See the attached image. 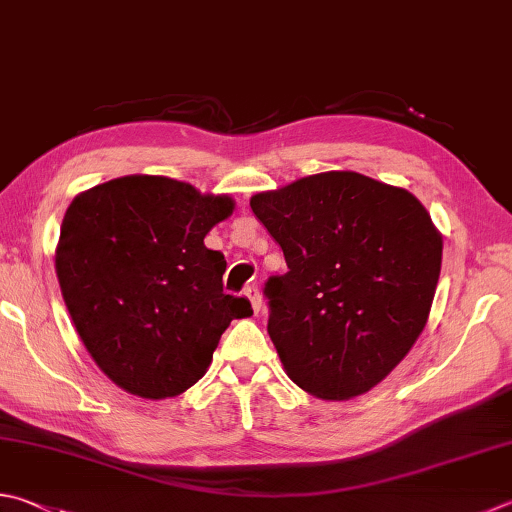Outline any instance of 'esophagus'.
<instances>
[{"mask_svg": "<svg viewBox=\"0 0 512 512\" xmlns=\"http://www.w3.org/2000/svg\"><path fill=\"white\" fill-rule=\"evenodd\" d=\"M245 296L249 298V303H252V310H254V314H258V312H260V305H263V301H260L258 289H256L254 285H249V287L245 289Z\"/></svg>", "mask_w": 512, "mask_h": 512, "instance_id": "34e87169", "label": "esophagus"}]
</instances>
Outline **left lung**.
Returning <instances> with one entry per match:
<instances>
[{
  "label": "left lung",
  "mask_w": 512,
  "mask_h": 512,
  "mask_svg": "<svg viewBox=\"0 0 512 512\" xmlns=\"http://www.w3.org/2000/svg\"><path fill=\"white\" fill-rule=\"evenodd\" d=\"M249 207L287 263L265 285L287 376L325 401L370 392L428 323L443 238L426 207L356 171L298 178Z\"/></svg>",
  "instance_id": "left-lung-1"
}]
</instances>
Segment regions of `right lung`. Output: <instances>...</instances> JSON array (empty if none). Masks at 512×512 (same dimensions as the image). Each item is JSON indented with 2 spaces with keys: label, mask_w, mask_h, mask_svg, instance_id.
<instances>
[{
  "label": "right lung",
  "mask_w": 512,
  "mask_h": 512,
  "mask_svg": "<svg viewBox=\"0 0 512 512\" xmlns=\"http://www.w3.org/2000/svg\"><path fill=\"white\" fill-rule=\"evenodd\" d=\"M227 194L167 176L113 178L66 209L55 274L95 365L129 394L178 397L205 376L247 298L223 292L227 260L205 236L234 214Z\"/></svg>",
  "instance_id": "add662e5"
}]
</instances>
